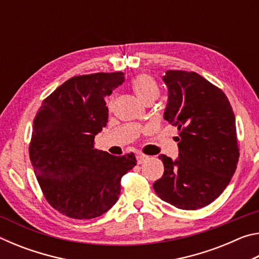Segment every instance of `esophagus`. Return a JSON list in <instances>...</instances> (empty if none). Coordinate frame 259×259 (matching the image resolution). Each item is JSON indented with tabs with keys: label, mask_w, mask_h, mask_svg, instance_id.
Wrapping results in <instances>:
<instances>
[{
	"label": "esophagus",
	"mask_w": 259,
	"mask_h": 259,
	"mask_svg": "<svg viewBox=\"0 0 259 259\" xmlns=\"http://www.w3.org/2000/svg\"><path fill=\"white\" fill-rule=\"evenodd\" d=\"M147 159H148V156L145 155V154H142V153H139V154L137 155V162H138V164L144 163V162H145Z\"/></svg>",
	"instance_id": "esophagus-1"
}]
</instances>
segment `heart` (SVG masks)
Masks as SVG:
<instances>
[{
    "label": "heart",
    "mask_w": 259,
    "mask_h": 259,
    "mask_svg": "<svg viewBox=\"0 0 259 259\" xmlns=\"http://www.w3.org/2000/svg\"><path fill=\"white\" fill-rule=\"evenodd\" d=\"M131 88L135 91V94L138 96L140 100L144 103L148 102L150 99H156L159 96V85L155 78L148 75V74H140L136 76L131 82ZM113 99L109 100L108 107L112 108Z\"/></svg>",
    "instance_id": "1"
}]
</instances>
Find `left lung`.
Returning a JSON list of instances; mask_svg holds the SVG:
<instances>
[{
    "instance_id": "obj_1",
    "label": "left lung",
    "mask_w": 259,
    "mask_h": 259,
    "mask_svg": "<svg viewBox=\"0 0 259 259\" xmlns=\"http://www.w3.org/2000/svg\"><path fill=\"white\" fill-rule=\"evenodd\" d=\"M164 119L179 131L178 159L161 154V200L183 210L203 208L231 182L239 161L235 116L226 95L195 72L166 71Z\"/></svg>"
}]
</instances>
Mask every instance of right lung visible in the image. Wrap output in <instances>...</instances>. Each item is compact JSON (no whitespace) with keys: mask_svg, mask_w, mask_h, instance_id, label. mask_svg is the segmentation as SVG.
I'll return each mask as SVG.
<instances>
[{"mask_svg":"<svg viewBox=\"0 0 259 259\" xmlns=\"http://www.w3.org/2000/svg\"><path fill=\"white\" fill-rule=\"evenodd\" d=\"M124 74L74 76L43 100L35 115L29 159L46 200L74 219L108 211L119 199L121 178L137 164L134 153L114 156L96 150L95 136L106 126L105 97Z\"/></svg>","mask_w":259,"mask_h":259,"instance_id":"right-lung-1","label":"right lung"}]
</instances>
